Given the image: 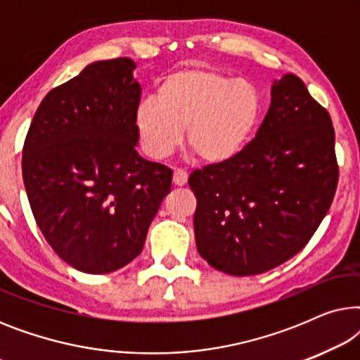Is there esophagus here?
<instances>
[{
    "instance_id": "esophagus-1",
    "label": "esophagus",
    "mask_w": 360,
    "mask_h": 360,
    "mask_svg": "<svg viewBox=\"0 0 360 360\" xmlns=\"http://www.w3.org/2000/svg\"><path fill=\"white\" fill-rule=\"evenodd\" d=\"M186 180H188V174H186L185 170H181V169L174 170V184L176 186H184L186 184Z\"/></svg>"
}]
</instances>
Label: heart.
I'll return each mask as SVG.
<instances>
[{"label": "heart", "mask_w": 360, "mask_h": 360, "mask_svg": "<svg viewBox=\"0 0 360 360\" xmlns=\"http://www.w3.org/2000/svg\"><path fill=\"white\" fill-rule=\"evenodd\" d=\"M262 98L252 83L211 68H181L162 78L157 100L136 110V126L147 154L174 152L186 129L188 149L210 165L234 160L252 141Z\"/></svg>", "instance_id": "obj_1"}]
</instances>
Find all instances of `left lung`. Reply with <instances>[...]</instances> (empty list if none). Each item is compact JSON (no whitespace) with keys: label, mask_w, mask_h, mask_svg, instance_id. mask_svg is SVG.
I'll list each match as a JSON object with an SVG mask.
<instances>
[{"label":"left lung","mask_w":360,"mask_h":360,"mask_svg":"<svg viewBox=\"0 0 360 360\" xmlns=\"http://www.w3.org/2000/svg\"><path fill=\"white\" fill-rule=\"evenodd\" d=\"M339 179L331 116L288 73L243 154L191 172L196 249L211 267L245 277L298 254L321 224Z\"/></svg>","instance_id":"left-lung-1"}]
</instances>
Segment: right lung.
Segmentation results:
<instances>
[{
    "instance_id": "obj_1",
    "label": "right lung",
    "mask_w": 360,
    "mask_h": 360,
    "mask_svg": "<svg viewBox=\"0 0 360 360\" xmlns=\"http://www.w3.org/2000/svg\"><path fill=\"white\" fill-rule=\"evenodd\" d=\"M127 57L90 63L39 105L22 147L34 219L85 274L132 262L172 188V170L137 154L141 85Z\"/></svg>"
}]
</instances>
